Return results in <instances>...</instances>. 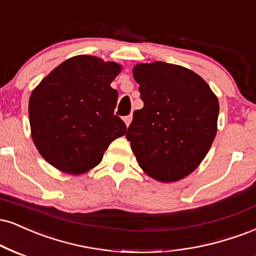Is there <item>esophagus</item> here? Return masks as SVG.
Instances as JSON below:
<instances>
[{
  "label": "esophagus",
  "instance_id": "obj_1",
  "mask_svg": "<svg viewBox=\"0 0 256 256\" xmlns=\"http://www.w3.org/2000/svg\"><path fill=\"white\" fill-rule=\"evenodd\" d=\"M124 122H125L126 126H128V125H130V124H131V122H132V116L130 114V116H125V118H124Z\"/></svg>",
  "mask_w": 256,
  "mask_h": 256
}]
</instances>
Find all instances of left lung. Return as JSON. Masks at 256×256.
I'll return each mask as SVG.
<instances>
[{
	"label": "left lung",
	"mask_w": 256,
	"mask_h": 256,
	"mask_svg": "<svg viewBox=\"0 0 256 256\" xmlns=\"http://www.w3.org/2000/svg\"><path fill=\"white\" fill-rule=\"evenodd\" d=\"M144 107L134 112L126 132L138 164L160 182L194 172L217 134L218 98L198 74L164 62L136 64Z\"/></svg>",
	"instance_id": "8db88e82"
}]
</instances>
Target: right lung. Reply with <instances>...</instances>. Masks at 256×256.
<instances>
[{
  "instance_id": "1",
  "label": "right lung",
  "mask_w": 256,
  "mask_h": 256,
  "mask_svg": "<svg viewBox=\"0 0 256 256\" xmlns=\"http://www.w3.org/2000/svg\"><path fill=\"white\" fill-rule=\"evenodd\" d=\"M122 72L116 62L80 54L64 60L30 96V134L45 161L80 175L96 167L107 148L124 136L114 116L118 92L110 83Z\"/></svg>"
}]
</instances>
